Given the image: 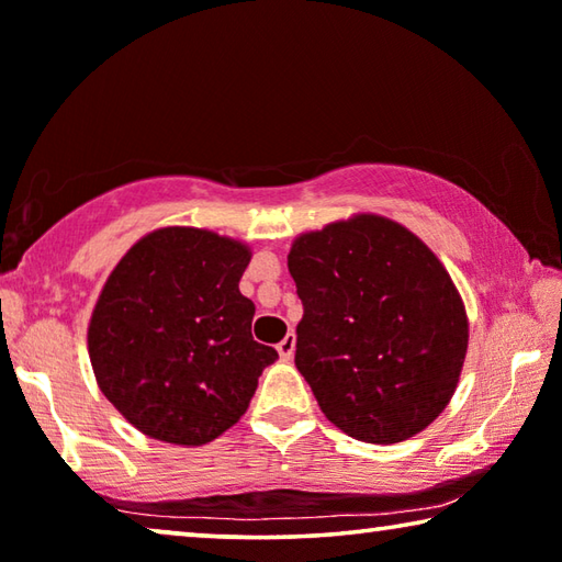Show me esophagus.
<instances>
[{
	"mask_svg": "<svg viewBox=\"0 0 562 562\" xmlns=\"http://www.w3.org/2000/svg\"><path fill=\"white\" fill-rule=\"evenodd\" d=\"M276 351H279V356L283 358V361H291V356H293V351H296V336L293 334H286L281 338V344L276 346Z\"/></svg>",
	"mask_w": 562,
	"mask_h": 562,
	"instance_id": "obj_1",
	"label": "esophagus"
}]
</instances>
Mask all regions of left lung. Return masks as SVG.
<instances>
[{"label": "left lung", "mask_w": 562, "mask_h": 562, "mask_svg": "<svg viewBox=\"0 0 562 562\" xmlns=\"http://www.w3.org/2000/svg\"><path fill=\"white\" fill-rule=\"evenodd\" d=\"M289 271L303 303L296 368L334 426L389 446L443 413L465 361L468 318L418 236L361 214L299 236Z\"/></svg>", "instance_id": "obj_1"}]
</instances>
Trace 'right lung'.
Masks as SVG:
<instances>
[{"mask_svg":"<svg viewBox=\"0 0 562 562\" xmlns=\"http://www.w3.org/2000/svg\"><path fill=\"white\" fill-rule=\"evenodd\" d=\"M251 251L201 228H159L128 248L89 324L101 393L142 434L177 446L218 438L244 416L279 353L256 344L238 291Z\"/></svg>","mask_w":562,"mask_h":562,"instance_id":"obj_1","label":"right lung"}]
</instances>
